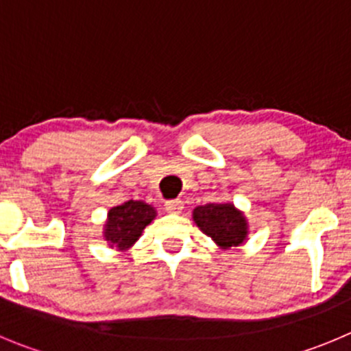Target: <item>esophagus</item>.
Segmentation results:
<instances>
[{"instance_id": "1", "label": "esophagus", "mask_w": 351, "mask_h": 351, "mask_svg": "<svg viewBox=\"0 0 351 351\" xmlns=\"http://www.w3.org/2000/svg\"><path fill=\"white\" fill-rule=\"evenodd\" d=\"M182 208H184V203L181 199H169V202H165V210L169 213H181Z\"/></svg>"}]
</instances>
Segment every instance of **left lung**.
<instances>
[{"mask_svg":"<svg viewBox=\"0 0 351 351\" xmlns=\"http://www.w3.org/2000/svg\"><path fill=\"white\" fill-rule=\"evenodd\" d=\"M196 226L222 248L241 245L246 239V220L231 203H208L193 212Z\"/></svg>","mask_w":351,"mask_h":351,"instance_id":"8db88e82","label":"left lung"}]
</instances>
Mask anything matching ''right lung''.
<instances>
[{
	"instance_id": "1",
	"label": "right lung",
	"mask_w": 351,
	"mask_h": 351,
	"mask_svg": "<svg viewBox=\"0 0 351 351\" xmlns=\"http://www.w3.org/2000/svg\"><path fill=\"white\" fill-rule=\"evenodd\" d=\"M155 208L145 202H123L108 212L105 223V238L112 246L123 250L129 248L141 236L143 229L155 219Z\"/></svg>"
}]
</instances>
